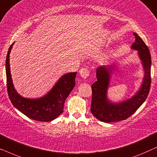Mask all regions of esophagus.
Returning <instances> with one entry per match:
<instances>
[{"label": "esophagus", "instance_id": "34e87169", "mask_svg": "<svg viewBox=\"0 0 157 157\" xmlns=\"http://www.w3.org/2000/svg\"><path fill=\"white\" fill-rule=\"evenodd\" d=\"M79 73H80L81 76L83 78H86L90 75V71L87 67L81 68L80 71H79Z\"/></svg>", "mask_w": 157, "mask_h": 157}]
</instances>
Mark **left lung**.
<instances>
[{"mask_svg":"<svg viewBox=\"0 0 157 157\" xmlns=\"http://www.w3.org/2000/svg\"><path fill=\"white\" fill-rule=\"evenodd\" d=\"M135 42L132 48L139 51V57L144 68V78L141 87L136 95L131 99L120 104H111L106 98V91L109 83L111 66H98L96 68V78L91 86L92 98L91 111L94 117L101 121L111 122L123 121L130 117L145 101L149 95L151 86V55L144 40L134 33Z\"/></svg>","mask_w":157,"mask_h":157,"instance_id":"1","label":"left lung"}]
</instances>
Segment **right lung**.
<instances>
[{
    "label": "right lung",
    "mask_w": 157,
    "mask_h": 157,
    "mask_svg": "<svg viewBox=\"0 0 157 157\" xmlns=\"http://www.w3.org/2000/svg\"><path fill=\"white\" fill-rule=\"evenodd\" d=\"M13 44L8 49L6 61L7 91L12 104L30 119L38 121H51L63 111L64 102L76 84V72L68 73L61 77L52 90L38 99H29L19 96L15 90L10 71L9 54Z\"/></svg>",
    "instance_id": "obj_1"
}]
</instances>
